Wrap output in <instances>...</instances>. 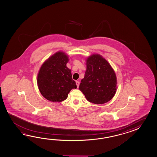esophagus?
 I'll list each match as a JSON object with an SVG mask.
<instances>
[{"label": "esophagus", "instance_id": "esophagus-1", "mask_svg": "<svg viewBox=\"0 0 157 157\" xmlns=\"http://www.w3.org/2000/svg\"><path fill=\"white\" fill-rule=\"evenodd\" d=\"M76 85H77V87H78L79 85H80V82H79V81H76Z\"/></svg>", "mask_w": 157, "mask_h": 157}]
</instances>
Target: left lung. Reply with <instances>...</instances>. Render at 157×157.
Instances as JSON below:
<instances>
[{
	"label": "left lung",
	"instance_id": "left-lung-1",
	"mask_svg": "<svg viewBox=\"0 0 157 157\" xmlns=\"http://www.w3.org/2000/svg\"><path fill=\"white\" fill-rule=\"evenodd\" d=\"M86 64V71L79 89L89 102L96 104L107 103L116 93L117 77L114 71L99 54L87 57Z\"/></svg>",
	"mask_w": 157,
	"mask_h": 157
}]
</instances>
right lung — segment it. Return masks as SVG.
Masks as SVG:
<instances>
[{
	"label": "right lung",
	"mask_w": 157,
	"mask_h": 157,
	"mask_svg": "<svg viewBox=\"0 0 157 157\" xmlns=\"http://www.w3.org/2000/svg\"><path fill=\"white\" fill-rule=\"evenodd\" d=\"M68 61V56L59 51L40 67L37 77V86L47 100L61 102L67 99L71 90L77 88L76 82L72 80L71 71L66 66Z\"/></svg>",
	"instance_id": "obj_1"
}]
</instances>
